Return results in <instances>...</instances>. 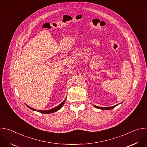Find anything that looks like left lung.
Masks as SVG:
<instances>
[{"label":"left lung","mask_w":147,"mask_h":147,"mask_svg":"<svg viewBox=\"0 0 147 147\" xmlns=\"http://www.w3.org/2000/svg\"><path fill=\"white\" fill-rule=\"evenodd\" d=\"M122 103V102H121ZM119 104H117V105H116L115 106H113V107H97L96 105H94V107L97 109H102V110H111V109H112L113 108H115L116 106H117Z\"/></svg>","instance_id":"left-lung-1"}]
</instances>
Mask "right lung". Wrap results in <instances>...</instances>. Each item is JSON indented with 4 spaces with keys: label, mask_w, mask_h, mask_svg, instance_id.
<instances>
[{
    "label": "right lung",
    "mask_w": 147,
    "mask_h": 147,
    "mask_svg": "<svg viewBox=\"0 0 147 147\" xmlns=\"http://www.w3.org/2000/svg\"><path fill=\"white\" fill-rule=\"evenodd\" d=\"M66 100V99H65L63 101L60 105H59L58 106H57V107H56L55 108H52V109H51L46 110V111H39V110H36V109H34V108H32L31 107H29L28 105H27V107L28 108H29L30 109H31V110H32V111H36V112H38L41 113H44V114H49V113H53V112H55L59 111L63 106V105H64V103H65Z\"/></svg>",
    "instance_id": "right-lung-1"
}]
</instances>
